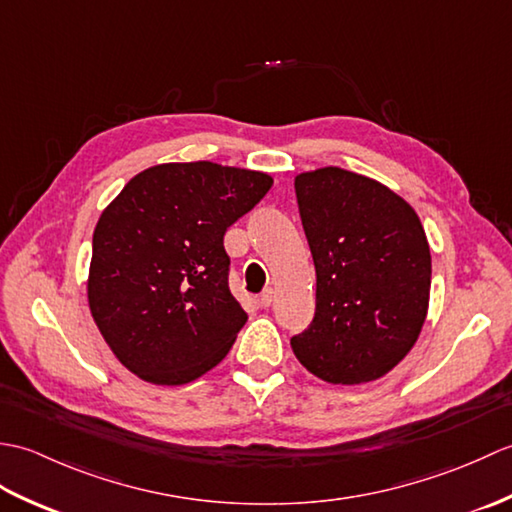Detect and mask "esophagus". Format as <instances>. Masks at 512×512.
<instances>
[{"mask_svg": "<svg viewBox=\"0 0 512 512\" xmlns=\"http://www.w3.org/2000/svg\"><path fill=\"white\" fill-rule=\"evenodd\" d=\"M273 301H275V290H273V288H266V290L262 292V295L257 297V303H259V306H262V308H268Z\"/></svg>", "mask_w": 512, "mask_h": 512, "instance_id": "esophagus-1", "label": "esophagus"}]
</instances>
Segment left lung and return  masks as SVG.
I'll return each mask as SVG.
<instances>
[{
    "label": "left lung",
    "instance_id": "obj_1",
    "mask_svg": "<svg viewBox=\"0 0 512 512\" xmlns=\"http://www.w3.org/2000/svg\"><path fill=\"white\" fill-rule=\"evenodd\" d=\"M317 270L312 323L292 336L301 365L332 385L385 376L416 343L431 253L416 211L385 184L339 167L295 178Z\"/></svg>",
    "mask_w": 512,
    "mask_h": 512
}]
</instances>
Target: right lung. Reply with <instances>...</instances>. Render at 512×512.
Here are the masks:
<instances>
[{
    "mask_svg": "<svg viewBox=\"0 0 512 512\" xmlns=\"http://www.w3.org/2000/svg\"><path fill=\"white\" fill-rule=\"evenodd\" d=\"M270 187L259 171L169 162L138 173L103 211L88 299L129 372L184 385L228 354L248 314L228 288L224 235Z\"/></svg>",
    "mask_w": 512,
    "mask_h": 512,
    "instance_id": "right-lung-1",
    "label": "right lung"
}]
</instances>
